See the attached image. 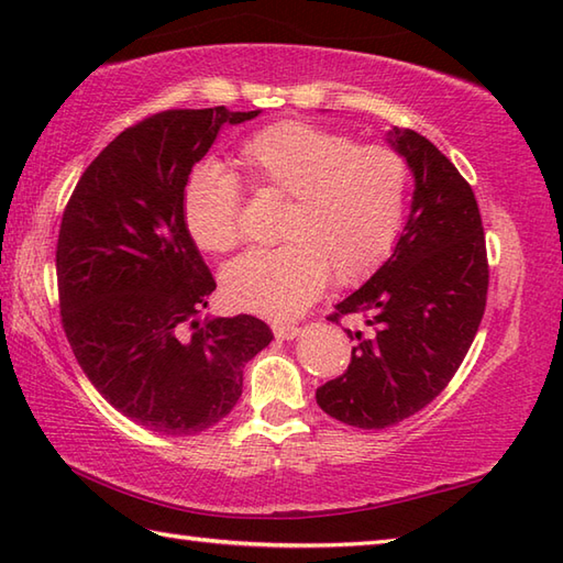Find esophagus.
I'll return each mask as SVG.
<instances>
[{"instance_id": "esophagus-1", "label": "esophagus", "mask_w": 563, "mask_h": 563, "mask_svg": "<svg viewBox=\"0 0 563 563\" xmlns=\"http://www.w3.org/2000/svg\"><path fill=\"white\" fill-rule=\"evenodd\" d=\"M273 333H275V339H280V341H292V339L300 336L302 329L295 327V324H275Z\"/></svg>"}]
</instances>
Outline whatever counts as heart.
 I'll list each match as a JSON object with an SVG mask.
<instances>
[{
  "instance_id": "1",
  "label": "heart",
  "mask_w": 563,
  "mask_h": 563,
  "mask_svg": "<svg viewBox=\"0 0 563 563\" xmlns=\"http://www.w3.org/2000/svg\"><path fill=\"white\" fill-rule=\"evenodd\" d=\"M258 194L288 198L278 249L227 263L222 295L234 309L288 319L312 305L329 278L353 285L367 278L397 242L409 196V166L387 145L355 140L302 121H283L249 137L236 157ZM184 222L206 251L242 242V194L214 164L190 172Z\"/></svg>"
}]
</instances>
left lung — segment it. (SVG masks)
Wrapping results in <instances>:
<instances>
[{
  "instance_id": "left-lung-1",
  "label": "left lung",
  "mask_w": 563,
  "mask_h": 563,
  "mask_svg": "<svg viewBox=\"0 0 563 563\" xmlns=\"http://www.w3.org/2000/svg\"><path fill=\"white\" fill-rule=\"evenodd\" d=\"M413 174V198L394 254L329 319L357 317L351 365L317 389L331 418L389 428L448 387L479 331L488 261L472 186L433 142L409 128L387 133Z\"/></svg>"
}]
</instances>
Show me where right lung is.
<instances>
[{
  "instance_id": "obj_1",
  "label": "right lung",
  "mask_w": 563,
  "mask_h": 563,
  "mask_svg": "<svg viewBox=\"0 0 563 563\" xmlns=\"http://www.w3.org/2000/svg\"><path fill=\"white\" fill-rule=\"evenodd\" d=\"M261 111L181 109L123 130L71 194L57 290L84 375L130 421L196 435L234 409L244 365L273 341L251 314L206 317L214 278L184 222V188L222 125Z\"/></svg>"
}]
</instances>
